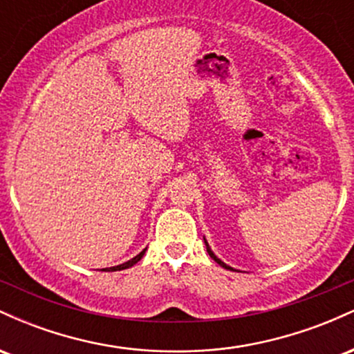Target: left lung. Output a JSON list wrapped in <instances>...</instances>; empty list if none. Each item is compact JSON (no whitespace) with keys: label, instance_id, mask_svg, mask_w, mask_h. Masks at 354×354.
I'll use <instances>...</instances> for the list:
<instances>
[{"label":"left lung","instance_id":"left-lung-1","mask_svg":"<svg viewBox=\"0 0 354 354\" xmlns=\"http://www.w3.org/2000/svg\"><path fill=\"white\" fill-rule=\"evenodd\" d=\"M205 245H206V251H208V254L211 256V258H213V259H214V261H216V263H218V265H219V266L226 268V270H233V268H230L228 265H225V263H223V261H221V259H218V258H216V256H214V253H213V251H211V250H209V246H208V243H206V239H205Z\"/></svg>","mask_w":354,"mask_h":354}]
</instances>
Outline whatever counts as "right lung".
<instances>
[{"label": "right lung", "mask_w": 354, "mask_h": 354, "mask_svg": "<svg viewBox=\"0 0 354 354\" xmlns=\"http://www.w3.org/2000/svg\"><path fill=\"white\" fill-rule=\"evenodd\" d=\"M145 251L146 250H143L141 251L140 254H136L135 258L133 259H129V261H126V263H123V265H118V266H113V268H109V271H120V270H126V268H131L133 265H136L138 261H140L141 258H143V254H145Z\"/></svg>", "instance_id": "obj_1"}]
</instances>
